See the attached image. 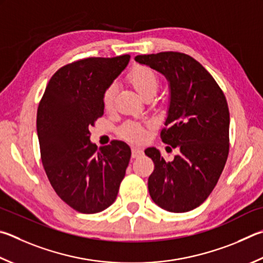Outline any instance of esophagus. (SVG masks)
Wrapping results in <instances>:
<instances>
[{"instance_id":"obj_1","label":"esophagus","mask_w":263,"mask_h":263,"mask_svg":"<svg viewBox=\"0 0 263 263\" xmlns=\"http://www.w3.org/2000/svg\"><path fill=\"white\" fill-rule=\"evenodd\" d=\"M142 154H144V151H142L140 147H132V157H133V159L140 157Z\"/></svg>"}]
</instances>
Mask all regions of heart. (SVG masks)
<instances>
[{
	"label": "heart",
	"instance_id": "1",
	"mask_svg": "<svg viewBox=\"0 0 263 263\" xmlns=\"http://www.w3.org/2000/svg\"><path fill=\"white\" fill-rule=\"evenodd\" d=\"M128 82L139 93L142 98L154 97L160 86L159 76L154 70L145 65H135L127 76ZM115 98V86L111 85L106 89L103 94V106L106 109H110ZM149 123L139 124L136 122H126L121 128L122 136L125 139L132 141H142L146 137V127Z\"/></svg>",
	"mask_w": 263,
	"mask_h": 263
}]
</instances>
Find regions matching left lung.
<instances>
[{"instance_id": "8db88e82", "label": "left lung", "mask_w": 263, "mask_h": 263, "mask_svg": "<svg viewBox=\"0 0 263 263\" xmlns=\"http://www.w3.org/2000/svg\"><path fill=\"white\" fill-rule=\"evenodd\" d=\"M135 60L168 80V127L161 139L180 152L165 162L159 149H145L155 165L148 178L149 195L165 211L190 212L209 197L226 165L230 126L227 99L212 74L189 55L164 51Z\"/></svg>"}]
</instances>
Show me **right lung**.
Segmentation results:
<instances>
[{
    "instance_id": "1",
    "label": "right lung",
    "mask_w": 263,
    "mask_h": 263,
    "mask_svg": "<svg viewBox=\"0 0 263 263\" xmlns=\"http://www.w3.org/2000/svg\"><path fill=\"white\" fill-rule=\"evenodd\" d=\"M130 55L89 57L63 66L50 78L39 103L36 131L41 161L52 189L76 211L95 214L116 200L130 162L125 142L98 147L89 127L103 115V94Z\"/></svg>"
}]
</instances>
